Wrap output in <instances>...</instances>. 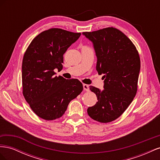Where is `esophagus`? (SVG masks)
<instances>
[{"label":"esophagus","mask_w":160,"mask_h":160,"mask_svg":"<svg viewBox=\"0 0 160 160\" xmlns=\"http://www.w3.org/2000/svg\"><path fill=\"white\" fill-rule=\"evenodd\" d=\"M83 89L84 91H88L89 90V85H87V84H83Z\"/></svg>","instance_id":"1"}]
</instances>
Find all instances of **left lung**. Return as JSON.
<instances>
[{
	"label": "left lung",
	"mask_w": 160,
	"mask_h": 160,
	"mask_svg": "<svg viewBox=\"0 0 160 160\" xmlns=\"http://www.w3.org/2000/svg\"><path fill=\"white\" fill-rule=\"evenodd\" d=\"M83 34L93 42L98 58L96 69L105 79L102 91L89 86L98 101L88 109V115L101 123L113 122L123 114L136 95L140 71L138 51L118 28L108 27Z\"/></svg>",
	"instance_id": "obj_1"
}]
</instances>
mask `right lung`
<instances>
[{
    "label": "right lung",
    "instance_id": "obj_1",
    "mask_svg": "<svg viewBox=\"0 0 160 160\" xmlns=\"http://www.w3.org/2000/svg\"><path fill=\"white\" fill-rule=\"evenodd\" d=\"M80 36V32L52 28L34 38L24 54L22 94L34 113L43 119L61 118L70 101L83 91L78 79L55 76L54 71L62 69L64 53Z\"/></svg>",
    "mask_w": 160,
    "mask_h": 160
}]
</instances>
